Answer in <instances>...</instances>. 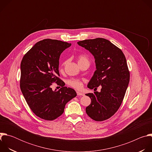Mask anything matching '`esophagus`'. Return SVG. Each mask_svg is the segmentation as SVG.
Here are the masks:
<instances>
[{"label":"esophagus","mask_w":152,"mask_h":152,"mask_svg":"<svg viewBox=\"0 0 152 152\" xmlns=\"http://www.w3.org/2000/svg\"><path fill=\"white\" fill-rule=\"evenodd\" d=\"M77 96H84V94L81 93V92H79V91H77Z\"/></svg>","instance_id":"esophagus-1"}]
</instances>
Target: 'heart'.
<instances>
[{"instance_id":"obj_1","label":"heart","mask_w":152,"mask_h":152,"mask_svg":"<svg viewBox=\"0 0 152 152\" xmlns=\"http://www.w3.org/2000/svg\"><path fill=\"white\" fill-rule=\"evenodd\" d=\"M77 62L79 64L81 63H87L90 64V61L88 58V56L85 55H80L77 58ZM65 65V63L62 64V66L61 67V70H63L64 66ZM83 82L82 80L79 79H71L68 81V84L72 87L76 89V90H80L82 88Z\"/></svg>"}]
</instances>
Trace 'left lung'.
<instances>
[{
	"instance_id": "obj_1",
	"label": "left lung",
	"mask_w": 152,
	"mask_h": 152,
	"mask_svg": "<svg viewBox=\"0 0 152 152\" xmlns=\"http://www.w3.org/2000/svg\"><path fill=\"white\" fill-rule=\"evenodd\" d=\"M77 44L94 57L96 70L87 86L94 91L86 96L91 99L86 113L93 120L102 121L111 117L119 109L130 79L125 56L121 50L102 38L85 39Z\"/></svg>"
}]
</instances>
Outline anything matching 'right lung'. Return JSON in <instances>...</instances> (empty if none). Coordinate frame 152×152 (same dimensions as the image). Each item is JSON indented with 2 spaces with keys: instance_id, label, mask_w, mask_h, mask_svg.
I'll list each match as a JSON object with an SVG mask.
<instances>
[{
  "instance_id": "obj_1",
  "label": "right lung",
  "mask_w": 152,
  "mask_h": 152,
  "mask_svg": "<svg viewBox=\"0 0 152 152\" xmlns=\"http://www.w3.org/2000/svg\"><path fill=\"white\" fill-rule=\"evenodd\" d=\"M71 43L57 39L39 41L24 55L21 62L20 86L32 111L38 117L53 120L61 115L65 106L77 95L76 91L64 86L59 78V59L62 52ZM56 82L61 86L53 91Z\"/></svg>"
}]
</instances>
